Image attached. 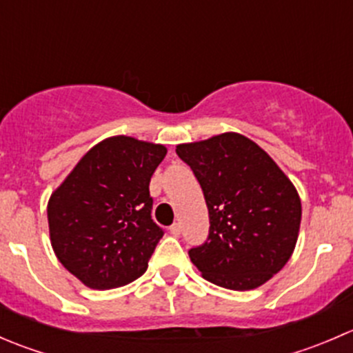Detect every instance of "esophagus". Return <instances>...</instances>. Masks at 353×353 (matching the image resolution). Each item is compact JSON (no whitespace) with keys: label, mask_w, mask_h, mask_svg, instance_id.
<instances>
[{"label":"esophagus","mask_w":353,"mask_h":353,"mask_svg":"<svg viewBox=\"0 0 353 353\" xmlns=\"http://www.w3.org/2000/svg\"><path fill=\"white\" fill-rule=\"evenodd\" d=\"M170 234H172V236H179L181 234V225L179 223H172V225H170Z\"/></svg>","instance_id":"obj_1"}]
</instances>
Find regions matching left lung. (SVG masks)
<instances>
[{
  "label": "left lung",
  "instance_id": "8db88e82",
  "mask_svg": "<svg viewBox=\"0 0 353 353\" xmlns=\"http://www.w3.org/2000/svg\"><path fill=\"white\" fill-rule=\"evenodd\" d=\"M176 154L208 206V239L190 249L203 279L230 290L268 282L297 244L302 206L292 181L259 145L232 131L177 145Z\"/></svg>",
  "mask_w": 353,
  "mask_h": 353
}]
</instances>
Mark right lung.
<instances>
[{"label":"right lung","mask_w":353,"mask_h":353,"mask_svg":"<svg viewBox=\"0 0 353 353\" xmlns=\"http://www.w3.org/2000/svg\"><path fill=\"white\" fill-rule=\"evenodd\" d=\"M163 145L110 137L92 147L48 203L56 258L83 285L123 287L143 275L163 230L152 220L150 179Z\"/></svg>","instance_id":"1"}]
</instances>
